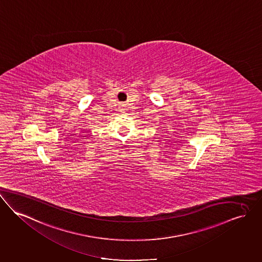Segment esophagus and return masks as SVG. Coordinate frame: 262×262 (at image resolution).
Instances as JSON below:
<instances>
[{
  "label": "esophagus",
  "mask_w": 262,
  "mask_h": 262,
  "mask_svg": "<svg viewBox=\"0 0 262 262\" xmlns=\"http://www.w3.org/2000/svg\"><path fill=\"white\" fill-rule=\"evenodd\" d=\"M124 105H122V107H121V110H122V111H124Z\"/></svg>",
  "instance_id": "esophagus-1"
}]
</instances>
